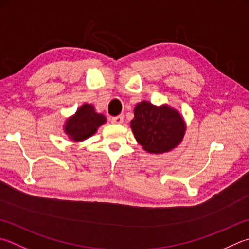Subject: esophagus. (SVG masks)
<instances>
[{
  "instance_id": "34e87169",
  "label": "esophagus",
  "mask_w": 249,
  "mask_h": 249,
  "mask_svg": "<svg viewBox=\"0 0 249 249\" xmlns=\"http://www.w3.org/2000/svg\"><path fill=\"white\" fill-rule=\"evenodd\" d=\"M123 120H124L123 115H117V116L111 117V122L113 124H122L123 123Z\"/></svg>"
}]
</instances>
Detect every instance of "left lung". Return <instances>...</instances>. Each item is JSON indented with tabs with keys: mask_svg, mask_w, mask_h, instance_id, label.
Instances as JSON below:
<instances>
[{
	"mask_svg": "<svg viewBox=\"0 0 249 249\" xmlns=\"http://www.w3.org/2000/svg\"><path fill=\"white\" fill-rule=\"evenodd\" d=\"M134 115L130 127L146 151L163 153L182 142L185 123L179 113L169 106L156 107L142 101L135 107Z\"/></svg>",
	"mask_w": 249,
	"mask_h": 249,
	"instance_id": "left-lung-1",
	"label": "left lung"
}]
</instances>
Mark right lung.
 <instances>
[{
	"label": "right lung",
	"instance_id": "obj_1",
	"mask_svg": "<svg viewBox=\"0 0 249 249\" xmlns=\"http://www.w3.org/2000/svg\"><path fill=\"white\" fill-rule=\"evenodd\" d=\"M106 116L97 113L91 105L81 106L75 115L70 117L65 123V133L74 142H81L97 132L99 126L106 123Z\"/></svg>",
	"mask_w": 249,
	"mask_h": 249
}]
</instances>
